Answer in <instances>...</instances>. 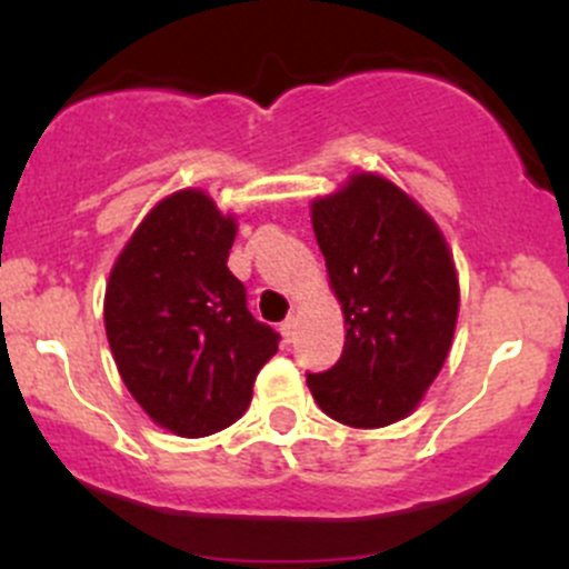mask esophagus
<instances>
[{
  "label": "esophagus",
  "mask_w": 569,
  "mask_h": 569,
  "mask_svg": "<svg viewBox=\"0 0 569 569\" xmlns=\"http://www.w3.org/2000/svg\"><path fill=\"white\" fill-rule=\"evenodd\" d=\"M280 332H283V341H286V343L295 341V336H297V319H295V317L286 319L283 325H280Z\"/></svg>",
  "instance_id": "obj_1"
}]
</instances>
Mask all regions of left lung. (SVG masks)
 I'll return each mask as SVG.
<instances>
[{
  "label": "left lung",
  "instance_id": "obj_1",
  "mask_svg": "<svg viewBox=\"0 0 569 569\" xmlns=\"http://www.w3.org/2000/svg\"><path fill=\"white\" fill-rule=\"evenodd\" d=\"M313 233L347 341L308 388L347 427H388L416 410L451 349L460 311L451 252L421 206L371 173L313 203Z\"/></svg>",
  "mask_w": 569,
  "mask_h": 569
}]
</instances>
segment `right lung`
Segmentation results:
<instances>
[{
    "mask_svg": "<svg viewBox=\"0 0 569 569\" xmlns=\"http://www.w3.org/2000/svg\"><path fill=\"white\" fill-rule=\"evenodd\" d=\"M237 222L200 189L164 198L140 222L107 283L104 325L137 405L181 438L231 427L280 332L248 311L228 269Z\"/></svg>",
    "mask_w": 569,
    "mask_h": 569,
    "instance_id": "obj_1",
    "label": "right lung"
}]
</instances>
